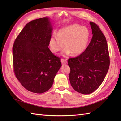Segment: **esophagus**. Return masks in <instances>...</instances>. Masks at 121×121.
Returning a JSON list of instances; mask_svg holds the SVG:
<instances>
[{"label":"esophagus","mask_w":121,"mask_h":121,"mask_svg":"<svg viewBox=\"0 0 121 121\" xmlns=\"http://www.w3.org/2000/svg\"><path fill=\"white\" fill-rule=\"evenodd\" d=\"M61 62H62L63 65H66V64H67V61H66V59H61Z\"/></svg>","instance_id":"34e87169"}]
</instances>
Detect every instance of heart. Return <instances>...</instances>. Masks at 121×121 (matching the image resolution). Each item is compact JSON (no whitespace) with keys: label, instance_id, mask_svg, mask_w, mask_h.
I'll list each match as a JSON object with an SVG mask.
<instances>
[{"label":"heart","instance_id":"1","mask_svg":"<svg viewBox=\"0 0 121 121\" xmlns=\"http://www.w3.org/2000/svg\"><path fill=\"white\" fill-rule=\"evenodd\" d=\"M91 37V32L86 26L73 24L62 28L56 34L51 36L49 46L54 53H57L63 48L62 55L66 56L72 53L74 55L82 53L86 48Z\"/></svg>","mask_w":121,"mask_h":121}]
</instances>
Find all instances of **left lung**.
I'll return each instance as SVG.
<instances>
[{"label":"left lung","instance_id":"8db88e82","mask_svg":"<svg viewBox=\"0 0 121 121\" xmlns=\"http://www.w3.org/2000/svg\"><path fill=\"white\" fill-rule=\"evenodd\" d=\"M90 25L92 37L88 47L79 56L68 59L71 86L85 95L92 93L100 86L110 65L106 38L96 23L90 22Z\"/></svg>","mask_w":121,"mask_h":121}]
</instances>
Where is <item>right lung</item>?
<instances>
[{
  "label": "right lung",
  "instance_id": "1",
  "mask_svg": "<svg viewBox=\"0 0 121 121\" xmlns=\"http://www.w3.org/2000/svg\"><path fill=\"white\" fill-rule=\"evenodd\" d=\"M52 30L49 17L33 20L24 26L13 46L15 75L25 89L34 93L48 91L62 65L60 58L48 47Z\"/></svg>",
  "mask_w": 121,
  "mask_h": 121
}]
</instances>
